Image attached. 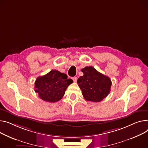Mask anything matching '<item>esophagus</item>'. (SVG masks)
<instances>
[{"label":"esophagus","instance_id":"1","mask_svg":"<svg viewBox=\"0 0 148 148\" xmlns=\"http://www.w3.org/2000/svg\"><path fill=\"white\" fill-rule=\"evenodd\" d=\"M72 79L73 80V81H74V82H77V77H72Z\"/></svg>","mask_w":148,"mask_h":148}]
</instances>
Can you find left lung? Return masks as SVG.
<instances>
[{"instance_id":"1","label":"left lung","mask_w":148,"mask_h":148,"mask_svg":"<svg viewBox=\"0 0 148 148\" xmlns=\"http://www.w3.org/2000/svg\"><path fill=\"white\" fill-rule=\"evenodd\" d=\"M82 71L84 75L78 78L77 83L84 99L95 102L102 101L110 92V78L91 66H86Z\"/></svg>"}]
</instances>
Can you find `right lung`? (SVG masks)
Here are the masks:
<instances>
[{
  "mask_svg": "<svg viewBox=\"0 0 148 148\" xmlns=\"http://www.w3.org/2000/svg\"><path fill=\"white\" fill-rule=\"evenodd\" d=\"M73 83L66 74L51 70L45 75L38 77L35 82V92L39 97L48 102H56L64 96L68 86Z\"/></svg>",
  "mask_w": 148,
  "mask_h": 148,
  "instance_id": "obj_1",
  "label": "right lung"
}]
</instances>
